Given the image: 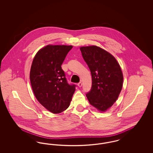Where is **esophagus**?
<instances>
[{
  "label": "esophagus",
  "mask_w": 153,
  "mask_h": 153,
  "mask_svg": "<svg viewBox=\"0 0 153 153\" xmlns=\"http://www.w3.org/2000/svg\"><path fill=\"white\" fill-rule=\"evenodd\" d=\"M77 85H78L79 87H82V82H79L78 84H77Z\"/></svg>",
  "instance_id": "1"
}]
</instances>
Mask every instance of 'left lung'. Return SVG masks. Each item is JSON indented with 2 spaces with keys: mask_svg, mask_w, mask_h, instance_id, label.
<instances>
[{
  "mask_svg": "<svg viewBox=\"0 0 153 153\" xmlns=\"http://www.w3.org/2000/svg\"><path fill=\"white\" fill-rule=\"evenodd\" d=\"M80 49L92 75V88L86 96L92 106L105 112L117 101L122 91L121 68L114 56L99 46H81Z\"/></svg>",
  "mask_w": 153,
  "mask_h": 153,
  "instance_id": "left-lung-1",
  "label": "left lung"
}]
</instances>
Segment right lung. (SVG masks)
<instances>
[{
  "label": "right lung",
  "mask_w": 153,
  "mask_h": 153,
  "mask_svg": "<svg viewBox=\"0 0 153 153\" xmlns=\"http://www.w3.org/2000/svg\"><path fill=\"white\" fill-rule=\"evenodd\" d=\"M72 45H48L39 49L31 66L30 80L37 100L49 111L58 114L67 109L76 90L68 84L61 68Z\"/></svg>",
  "instance_id": "right-lung-1"
}]
</instances>
